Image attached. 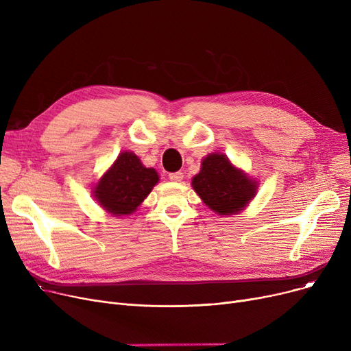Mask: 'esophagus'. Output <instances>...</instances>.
Returning <instances> with one entry per match:
<instances>
[{"label":"esophagus","mask_w":351,"mask_h":351,"mask_svg":"<svg viewBox=\"0 0 351 351\" xmlns=\"http://www.w3.org/2000/svg\"><path fill=\"white\" fill-rule=\"evenodd\" d=\"M169 179L172 182H180L183 179V173L182 172H173V173H169Z\"/></svg>","instance_id":"1"}]
</instances>
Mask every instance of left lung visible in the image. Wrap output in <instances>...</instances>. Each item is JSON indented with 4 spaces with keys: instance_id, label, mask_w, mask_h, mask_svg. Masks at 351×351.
Returning <instances> with one entry per match:
<instances>
[{
    "instance_id": "obj_1",
    "label": "left lung",
    "mask_w": 351,
    "mask_h": 351,
    "mask_svg": "<svg viewBox=\"0 0 351 351\" xmlns=\"http://www.w3.org/2000/svg\"><path fill=\"white\" fill-rule=\"evenodd\" d=\"M257 183L236 169L223 154H210L192 179L195 192L219 215L241 212L256 193Z\"/></svg>"
}]
</instances>
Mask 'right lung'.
<instances>
[{"instance_id": "1", "label": "right lung", "mask_w": 351, "mask_h": 351, "mask_svg": "<svg viewBox=\"0 0 351 351\" xmlns=\"http://www.w3.org/2000/svg\"><path fill=\"white\" fill-rule=\"evenodd\" d=\"M155 169L145 168L132 152H122L115 163L98 182L94 195L109 213L131 215L156 185Z\"/></svg>"}]
</instances>
